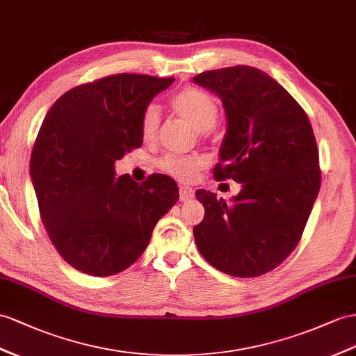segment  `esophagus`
<instances>
[{
	"label": "esophagus",
	"instance_id": "esophagus-1",
	"mask_svg": "<svg viewBox=\"0 0 356 356\" xmlns=\"http://www.w3.org/2000/svg\"><path fill=\"white\" fill-rule=\"evenodd\" d=\"M179 195H180V202H189V200L194 198V189L188 185H180Z\"/></svg>",
	"mask_w": 356,
	"mask_h": 356
}]
</instances>
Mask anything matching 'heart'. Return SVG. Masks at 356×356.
<instances>
[{
  "instance_id": "1",
  "label": "heart",
  "mask_w": 356,
  "mask_h": 356,
  "mask_svg": "<svg viewBox=\"0 0 356 356\" xmlns=\"http://www.w3.org/2000/svg\"><path fill=\"white\" fill-rule=\"evenodd\" d=\"M171 108L175 113L194 127L195 131H209L218 120V105L215 99L198 88H185L171 100ZM159 108L149 105L141 117V134L144 140H152L156 135L159 126ZM206 163L202 156H168L159 161V167L168 175L179 179H193Z\"/></svg>"
}]
</instances>
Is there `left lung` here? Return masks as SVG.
Here are the masks:
<instances>
[{
    "label": "left lung",
    "mask_w": 356,
    "mask_h": 356,
    "mask_svg": "<svg viewBox=\"0 0 356 356\" xmlns=\"http://www.w3.org/2000/svg\"><path fill=\"white\" fill-rule=\"evenodd\" d=\"M194 83L220 97L225 111L215 179L242 185L230 202L197 191L206 212L194 227L197 248L229 275H263L296 248L321 189L312 124L287 90L260 69L207 70Z\"/></svg>",
    "instance_id": "left-lung-1"
}]
</instances>
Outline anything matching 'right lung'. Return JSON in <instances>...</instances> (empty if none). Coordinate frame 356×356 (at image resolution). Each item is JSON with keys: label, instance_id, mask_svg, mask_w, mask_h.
I'll use <instances>...</instances> for the list:
<instances>
[{"label": "right lung", "instance_id": "1", "mask_svg": "<svg viewBox=\"0 0 356 356\" xmlns=\"http://www.w3.org/2000/svg\"><path fill=\"white\" fill-rule=\"evenodd\" d=\"M175 78L120 74L69 90L51 106L30 159L42 222L70 266L93 277L129 268L179 200L176 181L138 184L114 163L141 147L144 109Z\"/></svg>", "mask_w": 356, "mask_h": 356}]
</instances>
